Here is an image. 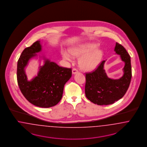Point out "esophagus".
Returning <instances> with one entry per match:
<instances>
[{
  "mask_svg": "<svg viewBox=\"0 0 147 147\" xmlns=\"http://www.w3.org/2000/svg\"><path fill=\"white\" fill-rule=\"evenodd\" d=\"M72 74L75 75V74H77V73H78V70L76 69H75V68H74V69H72Z\"/></svg>",
  "mask_w": 147,
  "mask_h": 147,
  "instance_id": "1",
  "label": "esophagus"
}]
</instances>
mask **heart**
I'll return each mask as SVG.
<instances>
[{
	"label": "heart",
	"mask_w": 147,
	"mask_h": 147,
	"mask_svg": "<svg viewBox=\"0 0 147 147\" xmlns=\"http://www.w3.org/2000/svg\"><path fill=\"white\" fill-rule=\"evenodd\" d=\"M94 44L81 45L70 49V53L62 51L61 55L65 59L71 61L74 57H81L79 60L80 67L83 70L92 71L94 70L100 64L102 57V52L99 49H95Z\"/></svg>",
	"instance_id": "heart-1"
}]
</instances>
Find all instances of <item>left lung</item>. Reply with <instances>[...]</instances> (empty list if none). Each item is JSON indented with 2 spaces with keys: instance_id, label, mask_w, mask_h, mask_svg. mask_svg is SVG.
I'll return each mask as SVG.
<instances>
[{
  "instance_id": "left-lung-1",
  "label": "left lung",
  "mask_w": 147,
  "mask_h": 147,
  "mask_svg": "<svg viewBox=\"0 0 147 147\" xmlns=\"http://www.w3.org/2000/svg\"><path fill=\"white\" fill-rule=\"evenodd\" d=\"M114 51L125 63L123 75L121 78L114 80L107 76L104 69L105 60L102 61L96 70L86 74V96L91 102L97 105H107L119 100L125 94L131 82L132 69L129 55L117 42Z\"/></svg>"
}]
</instances>
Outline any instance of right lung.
<instances>
[{
  "label": "right lung",
  "mask_w": 147,
  "mask_h": 147,
  "mask_svg": "<svg viewBox=\"0 0 147 147\" xmlns=\"http://www.w3.org/2000/svg\"><path fill=\"white\" fill-rule=\"evenodd\" d=\"M41 50L42 45L37 40L22 52L18 61L17 80L20 90L29 102L38 107L50 108L61 99L64 85L71 77L72 70L43 57L45 64L39 67L37 76L28 81L25 68Z\"/></svg>",
  "instance_id": "obj_1"
}]
</instances>
